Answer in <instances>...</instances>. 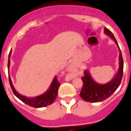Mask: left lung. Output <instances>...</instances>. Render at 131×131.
Listing matches in <instances>:
<instances>
[{
    "instance_id": "8db88e82",
    "label": "left lung",
    "mask_w": 131,
    "mask_h": 131,
    "mask_svg": "<svg viewBox=\"0 0 131 131\" xmlns=\"http://www.w3.org/2000/svg\"><path fill=\"white\" fill-rule=\"evenodd\" d=\"M104 33L114 41L119 48V69L112 79L105 84L97 83L92 78L89 70H85V76L82 78L83 83V87L80 95L84 100L89 102H98L102 101L112 95V93L120 85L123 75V59L119 45L112 32L106 27H104Z\"/></svg>"
}]
</instances>
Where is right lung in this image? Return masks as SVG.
<instances>
[{
    "mask_svg": "<svg viewBox=\"0 0 131 131\" xmlns=\"http://www.w3.org/2000/svg\"><path fill=\"white\" fill-rule=\"evenodd\" d=\"M11 52H12V49H10V51L9 54L7 67L8 70H9L8 73H9V83H10V87L12 89L14 94L19 99H20L22 102L25 103L26 104L31 106V107H35V108H41V107H45L48 105H51L54 101L56 97H57L59 87L60 86V83H59L58 81L57 80V77L55 76L54 77L53 82H52L50 86H49V88L43 94L34 97H27L26 96L20 94L15 89L14 86L13 84H12V80H11L10 75H9V68H10V58L11 56Z\"/></svg>",
    "mask_w": 131,
    "mask_h": 131,
    "instance_id": "1",
    "label": "right lung"
}]
</instances>
